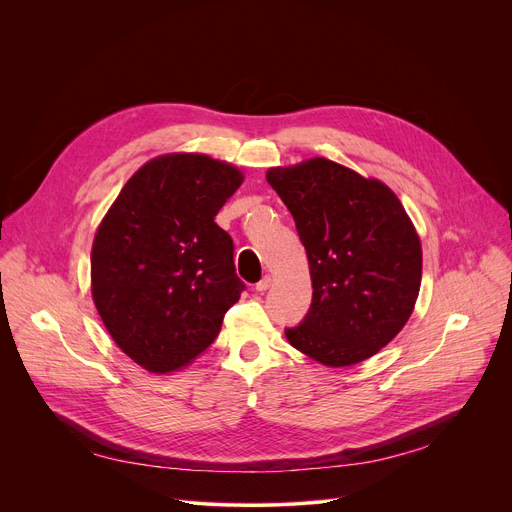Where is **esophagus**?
I'll list each match as a JSON object with an SVG mask.
<instances>
[{
  "label": "esophagus",
  "mask_w": 512,
  "mask_h": 512,
  "mask_svg": "<svg viewBox=\"0 0 512 512\" xmlns=\"http://www.w3.org/2000/svg\"><path fill=\"white\" fill-rule=\"evenodd\" d=\"M270 286H272V278H270V276H263V278L255 284V290H257V292H265Z\"/></svg>",
  "instance_id": "34e87169"
}]
</instances>
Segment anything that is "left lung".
I'll use <instances>...</instances> for the list:
<instances>
[{
  "instance_id": "obj_1",
  "label": "left lung",
  "mask_w": 512,
  "mask_h": 512,
  "mask_svg": "<svg viewBox=\"0 0 512 512\" xmlns=\"http://www.w3.org/2000/svg\"><path fill=\"white\" fill-rule=\"evenodd\" d=\"M267 182L294 218L313 299L288 342L328 367L355 365L407 324L421 286V242L398 197L336 161L272 168Z\"/></svg>"
}]
</instances>
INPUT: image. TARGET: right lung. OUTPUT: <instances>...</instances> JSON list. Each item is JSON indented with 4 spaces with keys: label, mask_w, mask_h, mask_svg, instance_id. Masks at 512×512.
<instances>
[{
    "label": "right lung",
    "mask_w": 512,
    "mask_h": 512,
    "mask_svg": "<svg viewBox=\"0 0 512 512\" xmlns=\"http://www.w3.org/2000/svg\"><path fill=\"white\" fill-rule=\"evenodd\" d=\"M242 174L199 153L151 159L105 213L91 290L107 332L153 373L191 363L220 334L245 282L234 242L213 222Z\"/></svg>",
    "instance_id": "right-lung-1"
}]
</instances>
